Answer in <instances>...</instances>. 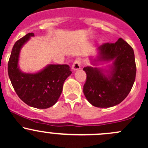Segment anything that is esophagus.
Segmentation results:
<instances>
[{"label": "esophagus", "instance_id": "obj_1", "mask_svg": "<svg viewBox=\"0 0 148 148\" xmlns=\"http://www.w3.org/2000/svg\"><path fill=\"white\" fill-rule=\"evenodd\" d=\"M80 68H81V61L79 60V59H77L73 63L71 69H72L73 71H77V70L80 69Z\"/></svg>", "mask_w": 148, "mask_h": 148}]
</instances>
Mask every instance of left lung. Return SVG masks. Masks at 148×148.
<instances>
[{"mask_svg": "<svg viewBox=\"0 0 148 148\" xmlns=\"http://www.w3.org/2000/svg\"><path fill=\"white\" fill-rule=\"evenodd\" d=\"M98 56L92 60L110 62L109 69L86 66V80L83 92L90 104L97 107L107 108L122 102L132 89L136 76L135 53L132 48L120 38L114 44L106 43L97 49Z\"/></svg>", "mask_w": 148, "mask_h": 148, "instance_id": "obj_1", "label": "left lung"}]
</instances>
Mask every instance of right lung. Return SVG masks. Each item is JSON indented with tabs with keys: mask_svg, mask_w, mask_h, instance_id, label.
I'll return each mask as SVG.
<instances>
[{
	"mask_svg": "<svg viewBox=\"0 0 148 148\" xmlns=\"http://www.w3.org/2000/svg\"><path fill=\"white\" fill-rule=\"evenodd\" d=\"M32 36L34 33H28L15 43L8 61V76L15 92L23 102L30 107L46 109L57 102L64 82L71 71L67 64H49L34 74L21 71L18 66L21 49Z\"/></svg>",
	"mask_w": 148,
	"mask_h": 148,
	"instance_id": "1",
	"label": "right lung"
}]
</instances>
